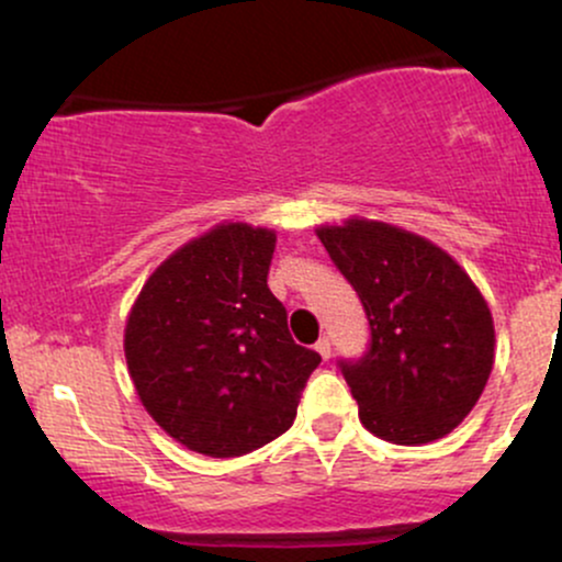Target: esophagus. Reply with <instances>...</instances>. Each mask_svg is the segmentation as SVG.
<instances>
[{
  "label": "esophagus",
  "instance_id": "34e87169",
  "mask_svg": "<svg viewBox=\"0 0 562 562\" xmlns=\"http://www.w3.org/2000/svg\"><path fill=\"white\" fill-rule=\"evenodd\" d=\"M330 346H333V344H330V338H327V335H322L317 344H314V348H317L319 357L325 359V362H327V359H330Z\"/></svg>",
  "mask_w": 562,
  "mask_h": 562
}]
</instances>
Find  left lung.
Segmentation results:
<instances>
[{
  "instance_id": "obj_1",
  "label": "left lung",
  "mask_w": 562,
  "mask_h": 562,
  "mask_svg": "<svg viewBox=\"0 0 562 562\" xmlns=\"http://www.w3.org/2000/svg\"><path fill=\"white\" fill-rule=\"evenodd\" d=\"M370 322L359 359H338L359 420L385 441L428 443L457 428L494 364L486 301L462 267L420 235L351 218L317 229Z\"/></svg>"
}]
</instances>
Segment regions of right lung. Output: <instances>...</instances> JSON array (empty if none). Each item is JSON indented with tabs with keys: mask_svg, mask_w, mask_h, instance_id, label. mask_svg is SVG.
<instances>
[{
	"mask_svg": "<svg viewBox=\"0 0 562 562\" xmlns=\"http://www.w3.org/2000/svg\"><path fill=\"white\" fill-rule=\"evenodd\" d=\"M274 232L222 224L169 256L126 322V364L150 417L187 449L240 457L282 436L322 357L267 285Z\"/></svg>",
	"mask_w": 562,
	"mask_h": 562,
	"instance_id": "obj_1",
	"label": "right lung"
}]
</instances>
